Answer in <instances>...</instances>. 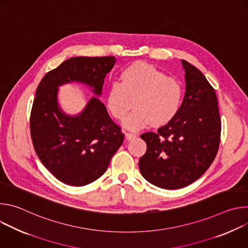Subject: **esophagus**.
I'll list each match as a JSON object with an SVG mask.
<instances>
[{
  "label": "esophagus",
  "instance_id": "obj_1",
  "mask_svg": "<svg viewBox=\"0 0 248 248\" xmlns=\"http://www.w3.org/2000/svg\"><path fill=\"white\" fill-rule=\"evenodd\" d=\"M124 134H125V138H126V140H132V139H134V138L137 136L135 133H132V132H126V131H124Z\"/></svg>",
  "mask_w": 248,
  "mask_h": 248
}]
</instances>
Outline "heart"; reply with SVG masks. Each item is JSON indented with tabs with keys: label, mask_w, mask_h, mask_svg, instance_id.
<instances>
[{
	"label": "heart",
	"mask_w": 248,
	"mask_h": 248,
	"mask_svg": "<svg viewBox=\"0 0 248 248\" xmlns=\"http://www.w3.org/2000/svg\"><path fill=\"white\" fill-rule=\"evenodd\" d=\"M127 128L138 129L151 124L159 127L169 124L179 113L183 88L178 80L167 76L154 65L136 62L120 74V82H113L107 91L106 103L110 114L117 120L125 118Z\"/></svg>",
	"instance_id": "1"
}]
</instances>
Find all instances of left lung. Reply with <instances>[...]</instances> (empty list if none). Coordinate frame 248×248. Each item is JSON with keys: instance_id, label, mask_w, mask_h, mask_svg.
<instances>
[{"instance_id": "left-lung-1", "label": "left lung", "mask_w": 248, "mask_h": 248, "mask_svg": "<svg viewBox=\"0 0 248 248\" xmlns=\"http://www.w3.org/2000/svg\"><path fill=\"white\" fill-rule=\"evenodd\" d=\"M186 95L176 116L157 132L141 134L147 145L139 170L150 184L179 189L196 180L213 163L220 145L218 99L199 69L182 60Z\"/></svg>"}]
</instances>
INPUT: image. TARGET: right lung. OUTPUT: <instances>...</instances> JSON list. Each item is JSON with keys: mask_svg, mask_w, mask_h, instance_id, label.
Wrapping results in <instances>:
<instances>
[{"mask_svg": "<svg viewBox=\"0 0 248 248\" xmlns=\"http://www.w3.org/2000/svg\"><path fill=\"white\" fill-rule=\"evenodd\" d=\"M115 62L113 56L70 58L47 73L37 87L30 114L32 143L46 169L65 185L83 186L99 179L124 134L95 97L79 115L66 116L59 107L58 87L82 82L100 96Z\"/></svg>", "mask_w": 248, "mask_h": 248, "instance_id": "right-lung-1", "label": "right lung"}]
</instances>
